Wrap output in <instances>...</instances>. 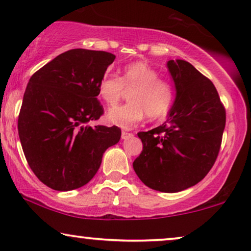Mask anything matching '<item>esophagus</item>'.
<instances>
[{"mask_svg": "<svg viewBox=\"0 0 251 251\" xmlns=\"http://www.w3.org/2000/svg\"><path fill=\"white\" fill-rule=\"evenodd\" d=\"M131 136H132V133L129 132V131H126V130H123L122 133H121L122 139H126V138H129V137H131Z\"/></svg>", "mask_w": 251, "mask_h": 251, "instance_id": "obj_1", "label": "esophagus"}]
</instances>
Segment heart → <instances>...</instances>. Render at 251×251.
I'll use <instances>...</instances> for the list:
<instances>
[{
	"mask_svg": "<svg viewBox=\"0 0 251 251\" xmlns=\"http://www.w3.org/2000/svg\"><path fill=\"white\" fill-rule=\"evenodd\" d=\"M125 90L130 91L128 104L112 108L107 120L121 128H130L142 121L163 118L174 104L175 90L168 80L160 77L155 68L145 61H135L123 67L122 76L106 73L97 84L98 97L107 106H114Z\"/></svg>",
	"mask_w": 251,
	"mask_h": 251,
	"instance_id": "1",
	"label": "heart"
}]
</instances>
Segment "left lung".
Here are the masks:
<instances>
[{
	"mask_svg": "<svg viewBox=\"0 0 251 251\" xmlns=\"http://www.w3.org/2000/svg\"><path fill=\"white\" fill-rule=\"evenodd\" d=\"M167 66L176 99L163 125L138 132L143 151L132 166L146 186L175 193L194 186L214 166L226 112L214 83L193 65L177 59Z\"/></svg>",
	"mask_w": 251,
	"mask_h": 251,
	"instance_id": "8db88e82",
	"label": "left lung"
}]
</instances>
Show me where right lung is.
<instances>
[{
    "label": "right lung",
    "instance_id": "right-lung-1",
    "mask_svg": "<svg viewBox=\"0 0 251 251\" xmlns=\"http://www.w3.org/2000/svg\"><path fill=\"white\" fill-rule=\"evenodd\" d=\"M113 53L72 49L35 72L24 94L18 133L25 157L48 187L71 191L89 183L102 154L121 138V129L95 126L104 108L97 84Z\"/></svg>",
    "mask_w": 251,
    "mask_h": 251
}]
</instances>
